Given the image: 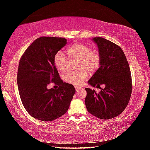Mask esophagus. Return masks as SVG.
Instances as JSON below:
<instances>
[{"label":"esophagus","mask_w":150,"mask_h":150,"mask_svg":"<svg viewBox=\"0 0 150 150\" xmlns=\"http://www.w3.org/2000/svg\"><path fill=\"white\" fill-rule=\"evenodd\" d=\"M75 88L76 91H78L79 90H80V89H81V87H78V86H75Z\"/></svg>","instance_id":"34e87169"}]
</instances>
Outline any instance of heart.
I'll return each mask as SVG.
<instances>
[{
    "mask_svg": "<svg viewBox=\"0 0 150 150\" xmlns=\"http://www.w3.org/2000/svg\"><path fill=\"white\" fill-rule=\"evenodd\" d=\"M67 57L79 59L77 72H67L63 76L66 83L69 84L79 85L87 79L90 73H95L100 65L101 57L97 51L92 50L90 46L83 43H75L66 50ZM66 57L62 52H58L55 54L54 63L59 72H64L66 68Z\"/></svg>",
    "mask_w": 150,
    "mask_h": 150,
    "instance_id": "heart-1",
    "label": "heart"
}]
</instances>
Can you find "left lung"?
<instances>
[{
	"label": "left lung",
	"instance_id": "8db88e82",
	"mask_svg": "<svg viewBox=\"0 0 150 150\" xmlns=\"http://www.w3.org/2000/svg\"><path fill=\"white\" fill-rule=\"evenodd\" d=\"M92 40L97 45L101 62L88 83L94 87L104 85L105 88L98 94L85 88V105L91 115L108 120L120 115L130 100L132 90L130 69L120 46L101 37Z\"/></svg>",
	"mask_w": 150,
	"mask_h": 150
}]
</instances>
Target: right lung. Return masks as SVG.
Segmentation results:
<instances>
[{
    "instance_id": "right-lung-1",
    "label": "right lung",
    "mask_w": 150,
    "mask_h": 150,
    "mask_svg": "<svg viewBox=\"0 0 150 150\" xmlns=\"http://www.w3.org/2000/svg\"><path fill=\"white\" fill-rule=\"evenodd\" d=\"M67 44L63 38L41 37L34 41L20 58L18 88L22 105L32 117L42 121L59 118L69 109L75 89L61 79L54 63L55 54ZM54 82L59 87L49 90Z\"/></svg>"
}]
</instances>
